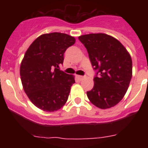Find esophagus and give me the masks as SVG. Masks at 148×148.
I'll use <instances>...</instances> for the list:
<instances>
[{
	"label": "esophagus",
	"instance_id": "34e87169",
	"mask_svg": "<svg viewBox=\"0 0 148 148\" xmlns=\"http://www.w3.org/2000/svg\"><path fill=\"white\" fill-rule=\"evenodd\" d=\"M77 78H78L79 80H80V81H81V80H83V79L85 77H84V76H81V75H77Z\"/></svg>",
	"mask_w": 148,
	"mask_h": 148
}]
</instances>
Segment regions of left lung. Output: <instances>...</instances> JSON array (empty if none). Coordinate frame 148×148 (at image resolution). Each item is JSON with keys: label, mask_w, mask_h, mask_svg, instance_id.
I'll use <instances>...</instances> for the list:
<instances>
[{"label": "left lung", "mask_w": 148, "mask_h": 148, "mask_svg": "<svg viewBox=\"0 0 148 148\" xmlns=\"http://www.w3.org/2000/svg\"><path fill=\"white\" fill-rule=\"evenodd\" d=\"M78 39L97 70L94 88L87 92L88 99L101 109L112 108L128 89L132 77L131 55L119 40L106 34H84Z\"/></svg>", "instance_id": "1"}]
</instances>
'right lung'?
<instances>
[{"label":"right lung","instance_id":"obj_1","mask_svg":"<svg viewBox=\"0 0 148 148\" xmlns=\"http://www.w3.org/2000/svg\"><path fill=\"white\" fill-rule=\"evenodd\" d=\"M75 38L53 32L39 36L30 45L21 64L20 75L24 92L40 110L52 112L67 102L74 77L59 69L64 53Z\"/></svg>","mask_w":148,"mask_h":148}]
</instances>
